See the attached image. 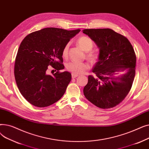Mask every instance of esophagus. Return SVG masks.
Wrapping results in <instances>:
<instances>
[{
    "label": "esophagus",
    "instance_id": "34e87169",
    "mask_svg": "<svg viewBox=\"0 0 149 149\" xmlns=\"http://www.w3.org/2000/svg\"><path fill=\"white\" fill-rule=\"evenodd\" d=\"M78 76H79V75H78V74H74V73L72 74V79H75V78L77 77Z\"/></svg>",
    "mask_w": 149,
    "mask_h": 149
}]
</instances>
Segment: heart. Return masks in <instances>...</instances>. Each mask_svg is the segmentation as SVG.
Here are the masks:
<instances>
[{"instance_id": "1", "label": "heart", "mask_w": 149, "mask_h": 149, "mask_svg": "<svg viewBox=\"0 0 149 149\" xmlns=\"http://www.w3.org/2000/svg\"><path fill=\"white\" fill-rule=\"evenodd\" d=\"M77 44L79 45V46L82 49L83 51L86 52L91 51L93 46V43L92 40L89 37L86 36L81 37L78 39ZM69 47V43H68L65 46L63 49L62 55L63 57H66L68 56ZM87 57L92 62L96 61L98 58L97 55L92 52H89L87 54ZM66 68L69 71L75 74H79L84 72L86 70L88 69L89 66L85 63L72 61L68 63L66 65Z\"/></svg>"}]
</instances>
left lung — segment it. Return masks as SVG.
I'll use <instances>...</instances> for the list:
<instances>
[{"label": "left lung", "instance_id": "8db88e82", "mask_svg": "<svg viewBox=\"0 0 149 149\" xmlns=\"http://www.w3.org/2000/svg\"><path fill=\"white\" fill-rule=\"evenodd\" d=\"M83 33L99 49L98 61L83 89L85 97L101 109L120 103L129 92L135 75L136 55L128 39L111 29H86ZM121 72L125 73L118 76Z\"/></svg>", "mask_w": 149, "mask_h": 149}]
</instances>
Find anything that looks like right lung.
Here are the masks:
<instances>
[{
    "label": "right lung",
    "mask_w": 149,
    "mask_h": 149,
    "mask_svg": "<svg viewBox=\"0 0 149 149\" xmlns=\"http://www.w3.org/2000/svg\"><path fill=\"white\" fill-rule=\"evenodd\" d=\"M80 31L46 28L22 40L15 60L14 76L20 92L29 103L47 107L64 95L72 76L68 71L58 72L65 68L62 51ZM49 65L58 70L52 76L47 73Z\"/></svg>",
    "instance_id": "add662e5"
}]
</instances>
